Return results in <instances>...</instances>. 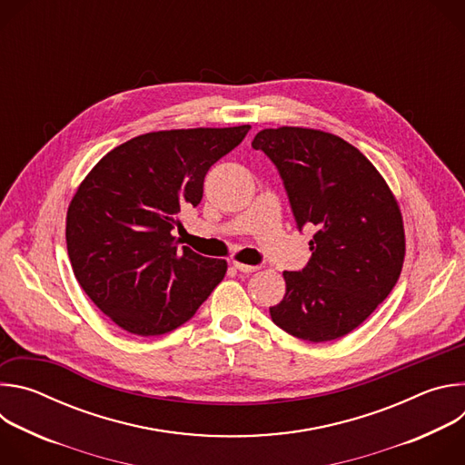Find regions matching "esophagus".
Instances as JSON below:
<instances>
[{"label":"esophagus","instance_id":"obj_1","mask_svg":"<svg viewBox=\"0 0 465 465\" xmlns=\"http://www.w3.org/2000/svg\"><path fill=\"white\" fill-rule=\"evenodd\" d=\"M233 267L239 271V272H244V274H252L255 271H259L257 264H244L241 261H233Z\"/></svg>","mask_w":465,"mask_h":465}]
</instances>
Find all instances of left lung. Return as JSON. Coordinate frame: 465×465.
<instances>
[{"mask_svg": "<svg viewBox=\"0 0 465 465\" xmlns=\"http://www.w3.org/2000/svg\"><path fill=\"white\" fill-rule=\"evenodd\" d=\"M278 167L302 230L316 228L311 259L283 272L271 316L289 335L327 342L359 327L391 292L405 261L403 215L373 163L323 130L264 128L252 142Z\"/></svg>", "mask_w": 465, "mask_h": 465, "instance_id": "8db88e82", "label": "left lung"}]
</instances>
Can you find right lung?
<instances>
[{
	"mask_svg": "<svg viewBox=\"0 0 465 465\" xmlns=\"http://www.w3.org/2000/svg\"><path fill=\"white\" fill-rule=\"evenodd\" d=\"M250 124L176 128L132 138L86 174L65 215L74 274L90 300L132 335L185 323L223 282L228 262L173 237L178 213L198 206L204 176Z\"/></svg>",
	"mask_w": 465,
	"mask_h": 465,
	"instance_id": "right-lung-1",
	"label": "right lung"
}]
</instances>
